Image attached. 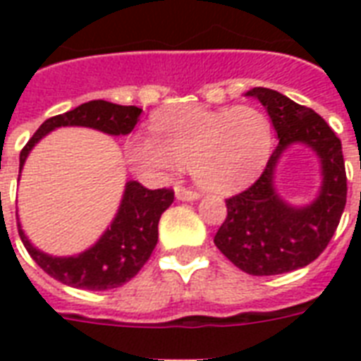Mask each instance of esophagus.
<instances>
[{
  "label": "esophagus",
  "instance_id": "1",
  "mask_svg": "<svg viewBox=\"0 0 361 361\" xmlns=\"http://www.w3.org/2000/svg\"><path fill=\"white\" fill-rule=\"evenodd\" d=\"M198 197H200V195H198L195 189H189V187L180 185V183L176 185V198H178V200H197Z\"/></svg>",
  "mask_w": 361,
  "mask_h": 361
}]
</instances>
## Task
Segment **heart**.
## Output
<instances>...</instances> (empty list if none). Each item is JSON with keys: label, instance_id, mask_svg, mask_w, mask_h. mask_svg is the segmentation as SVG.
Here are the masks:
<instances>
[{"label": "heart", "instance_id": "obj_1", "mask_svg": "<svg viewBox=\"0 0 361 361\" xmlns=\"http://www.w3.org/2000/svg\"><path fill=\"white\" fill-rule=\"evenodd\" d=\"M152 136L127 142V157L146 174L191 169L198 185L226 192L262 170L274 144V127L255 106L208 110L185 106L153 121Z\"/></svg>", "mask_w": 361, "mask_h": 361}]
</instances>
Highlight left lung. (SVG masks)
<instances>
[{
	"instance_id": "left-lung-1",
	"label": "left lung",
	"mask_w": 361,
	"mask_h": 361,
	"mask_svg": "<svg viewBox=\"0 0 361 361\" xmlns=\"http://www.w3.org/2000/svg\"><path fill=\"white\" fill-rule=\"evenodd\" d=\"M247 95L266 106L279 144L264 172L245 191L226 198V219L214 241L234 266L251 275H277L319 258L336 234L347 204V172L341 140L314 110L268 87ZM303 141L323 161V189L307 209L286 207L273 189V170L286 147Z\"/></svg>"
}]
</instances>
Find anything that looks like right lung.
Here are the masks:
<instances>
[{"instance_id":"obj_1","label":"right lung","mask_w":361,"mask_h":361,"mask_svg":"<svg viewBox=\"0 0 361 361\" xmlns=\"http://www.w3.org/2000/svg\"><path fill=\"white\" fill-rule=\"evenodd\" d=\"M140 112L142 109L138 106H121L109 101H90L65 114L52 116L22 147L20 170L31 147L56 127L82 125L109 135H127L135 129ZM172 202H174L172 189L163 187L152 191L138 181H129L125 187L123 200L114 223L92 249H87L78 257H48L31 245L20 225L18 234L30 257L50 277L75 288L109 290L133 279L149 260L153 249L157 245V225L161 214Z\"/></svg>"}]
</instances>
